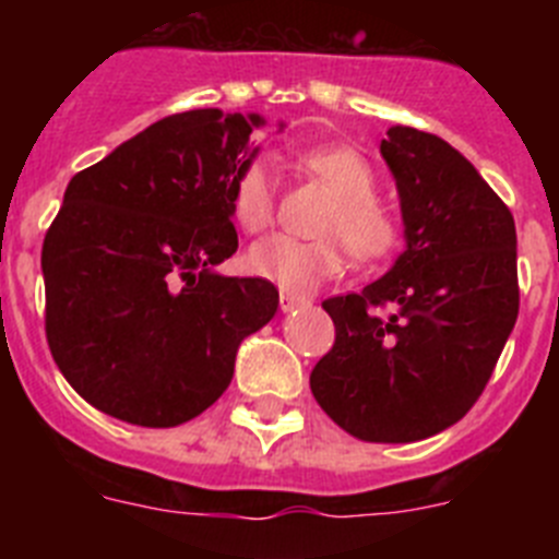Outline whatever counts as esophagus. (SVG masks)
<instances>
[{
  "label": "esophagus",
  "mask_w": 559,
  "mask_h": 559,
  "mask_svg": "<svg viewBox=\"0 0 559 559\" xmlns=\"http://www.w3.org/2000/svg\"><path fill=\"white\" fill-rule=\"evenodd\" d=\"M305 305H308V299H302V296H294V294L280 296V310H283V313H294V310L305 308Z\"/></svg>",
  "instance_id": "obj_1"
}]
</instances>
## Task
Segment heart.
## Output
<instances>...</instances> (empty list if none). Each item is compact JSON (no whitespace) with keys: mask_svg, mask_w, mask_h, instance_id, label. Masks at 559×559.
Instances as JSON below:
<instances>
[{"mask_svg":"<svg viewBox=\"0 0 559 559\" xmlns=\"http://www.w3.org/2000/svg\"><path fill=\"white\" fill-rule=\"evenodd\" d=\"M324 187L335 192V204L324 215L319 231L324 240H296L271 235L246 251L249 274L269 280L283 290L308 294L324 280L338 274L347 263V251L334 240L347 243L355 260L374 263L386 260L400 243V224L389 206L380 204L378 179L364 153L347 145H324L299 156ZM231 215L246 231H263L274 221V181L265 159L246 162L231 179Z\"/></svg>","mask_w":559,"mask_h":559,"instance_id":"1","label":"heart"}]
</instances>
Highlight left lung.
Instances as JSON below:
<instances>
[{"instance_id": "8db88e82", "label": "left lung", "mask_w": 559, "mask_h": 559, "mask_svg": "<svg viewBox=\"0 0 559 559\" xmlns=\"http://www.w3.org/2000/svg\"><path fill=\"white\" fill-rule=\"evenodd\" d=\"M380 156L406 251L360 294L324 299L335 344L310 392L364 442H417L471 412L496 369L518 319V237L507 204L445 140L392 126Z\"/></svg>"}]
</instances>
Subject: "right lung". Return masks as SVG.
<instances>
[{
  "label": "right lung",
  "mask_w": 559,
  "mask_h": 559,
  "mask_svg": "<svg viewBox=\"0 0 559 559\" xmlns=\"http://www.w3.org/2000/svg\"><path fill=\"white\" fill-rule=\"evenodd\" d=\"M263 122L170 114L69 181L41 249L44 322L69 386L108 417H199L231 383L240 341L274 319L269 280L215 271L237 251L231 179Z\"/></svg>",
  "instance_id": "1"
}]
</instances>
